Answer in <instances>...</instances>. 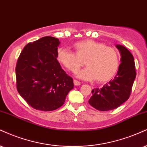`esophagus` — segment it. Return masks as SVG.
Instances as JSON below:
<instances>
[{"instance_id": "esophagus-1", "label": "esophagus", "mask_w": 147, "mask_h": 147, "mask_svg": "<svg viewBox=\"0 0 147 147\" xmlns=\"http://www.w3.org/2000/svg\"><path fill=\"white\" fill-rule=\"evenodd\" d=\"M73 82H74V85H75V86H80L81 85V82H79V81L76 80V79H74Z\"/></svg>"}]
</instances>
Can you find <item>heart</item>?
Instances as JSON below:
<instances>
[{
    "label": "heart",
    "mask_w": 147,
    "mask_h": 147,
    "mask_svg": "<svg viewBox=\"0 0 147 147\" xmlns=\"http://www.w3.org/2000/svg\"><path fill=\"white\" fill-rule=\"evenodd\" d=\"M72 48L75 53L61 48L58 49L57 59L71 72L77 71L85 61L87 68L77 72L79 78L96 79L97 83L101 84L110 81L118 72L120 55L114 48L92 40L75 42Z\"/></svg>",
    "instance_id": "b5f03b06"
}]
</instances>
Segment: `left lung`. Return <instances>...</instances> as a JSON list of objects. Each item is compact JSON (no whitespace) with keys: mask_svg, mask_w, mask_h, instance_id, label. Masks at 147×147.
I'll list each match as a JSON object with an SVG mask.
<instances>
[{"mask_svg":"<svg viewBox=\"0 0 147 147\" xmlns=\"http://www.w3.org/2000/svg\"><path fill=\"white\" fill-rule=\"evenodd\" d=\"M121 55V63L112 80L102 88L92 90V96L88 102L99 111H109L119 107L129 98L136 76L134 56L127 49L116 46Z\"/></svg>","mask_w":147,"mask_h":147,"instance_id":"left-lung-1","label":"left lung"}]
</instances>
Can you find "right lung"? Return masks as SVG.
I'll return each mask as SVG.
<instances>
[{
  "label": "right lung",
  "instance_id": "1",
  "mask_svg": "<svg viewBox=\"0 0 147 147\" xmlns=\"http://www.w3.org/2000/svg\"><path fill=\"white\" fill-rule=\"evenodd\" d=\"M59 43L57 38L44 37L27 44L18 59L17 90L31 107L38 110L58 109L74 87L72 78L57 59Z\"/></svg>",
  "mask_w": 147,
  "mask_h": 147
}]
</instances>
